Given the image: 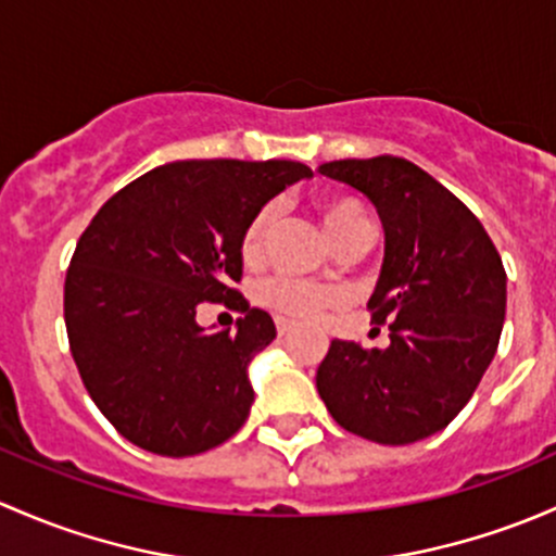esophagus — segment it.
<instances>
[{"instance_id":"1","label":"esophagus","mask_w":556,"mask_h":556,"mask_svg":"<svg viewBox=\"0 0 556 556\" xmlns=\"http://www.w3.org/2000/svg\"><path fill=\"white\" fill-rule=\"evenodd\" d=\"M276 326H278V337H289V334H294V324H289V320L278 318V320H276Z\"/></svg>"}]
</instances>
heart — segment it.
Masks as SVG:
<instances>
[{"mask_svg": "<svg viewBox=\"0 0 556 556\" xmlns=\"http://www.w3.org/2000/svg\"><path fill=\"white\" fill-rule=\"evenodd\" d=\"M278 208L276 205H262L249 222H245L243 232H240V260L243 265L256 267L262 265L267 254V238H270L273 225H276ZM318 216L324 222L326 236L331 243L340 245L351 243V240L369 238L371 236V222L364 205L356 198L348 194H326L318 200ZM262 302L278 316L291 320H316L324 316L331 307L342 305L345 294L337 286L316 283V280L294 278V276H278L270 278L262 286Z\"/></svg>", "mask_w": 556, "mask_h": 556, "instance_id": "heart-1", "label": "heart"}]
</instances>
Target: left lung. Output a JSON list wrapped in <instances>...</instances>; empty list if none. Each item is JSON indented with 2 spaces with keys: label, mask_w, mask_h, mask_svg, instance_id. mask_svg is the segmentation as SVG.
<instances>
[{
  "label": "left lung",
  "mask_w": 556,
  "mask_h": 556,
  "mask_svg": "<svg viewBox=\"0 0 556 556\" xmlns=\"http://www.w3.org/2000/svg\"><path fill=\"white\" fill-rule=\"evenodd\" d=\"M320 174L377 208L386 260L369 300L386 351L331 340L316 386L345 431L412 444L447 428L468 404L501 342L506 270L482 222L404 157L334 160Z\"/></svg>",
  "instance_id": "left-lung-1"
}]
</instances>
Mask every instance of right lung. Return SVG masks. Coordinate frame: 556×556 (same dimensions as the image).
Wrapping results in <instances>:
<instances>
[{"instance_id": "add662e5", "label": "right lung", "mask_w": 556, "mask_h": 556, "mask_svg": "<svg viewBox=\"0 0 556 556\" xmlns=\"http://www.w3.org/2000/svg\"><path fill=\"white\" fill-rule=\"evenodd\" d=\"M305 176L291 160H176L114 192L79 236L64 283L68 351L101 415L136 447L200 455L245 422V366L276 324L236 289L240 232ZM203 301L241 313L236 336L197 326Z\"/></svg>"}]
</instances>
